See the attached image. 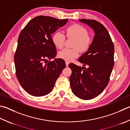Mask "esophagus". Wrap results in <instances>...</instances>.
I'll list each match as a JSON object with an SVG mask.
<instances>
[{
	"label": "esophagus",
	"instance_id": "esophagus-1",
	"mask_svg": "<svg viewBox=\"0 0 130 130\" xmlns=\"http://www.w3.org/2000/svg\"><path fill=\"white\" fill-rule=\"evenodd\" d=\"M65 63H66V66H67V67H68V65H69V62L68 61H65Z\"/></svg>",
	"mask_w": 130,
	"mask_h": 130
}]
</instances>
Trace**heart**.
<instances>
[{"label":"heart","instance_id":"b5f03b06","mask_svg":"<svg viewBox=\"0 0 130 130\" xmlns=\"http://www.w3.org/2000/svg\"><path fill=\"white\" fill-rule=\"evenodd\" d=\"M66 34L69 38H74L75 40L72 49L64 48L58 52V56L67 61H71L79 55V49L81 52L88 51L90 46L92 39L88 35V31L84 27L79 24H72L66 28ZM54 44L58 48H62L65 41V36L61 32H56L52 37Z\"/></svg>","mask_w":130,"mask_h":130}]
</instances>
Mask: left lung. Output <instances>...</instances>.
<instances>
[{
  "label": "left lung",
  "instance_id": "8db88e82",
  "mask_svg": "<svg viewBox=\"0 0 130 130\" xmlns=\"http://www.w3.org/2000/svg\"><path fill=\"white\" fill-rule=\"evenodd\" d=\"M79 21L93 28L95 36L88 51L78 59L88 68L70 63L72 73L69 79L73 94L89 100L100 95L109 82L114 65V46L109 33L101 23L94 20Z\"/></svg>",
  "mask_w": 130,
  "mask_h": 130
}]
</instances>
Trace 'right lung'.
Instances as JSON below:
<instances>
[{"instance_id":"1","label":"right lung","mask_w":130,"mask_h":130,"mask_svg":"<svg viewBox=\"0 0 130 130\" xmlns=\"http://www.w3.org/2000/svg\"><path fill=\"white\" fill-rule=\"evenodd\" d=\"M68 21L36 16L21 31L14 56L16 74L21 86L30 95L41 96L51 93L66 67L61 58L49 61L45 65L43 62L55 57L57 51L52 35Z\"/></svg>"}]
</instances>
